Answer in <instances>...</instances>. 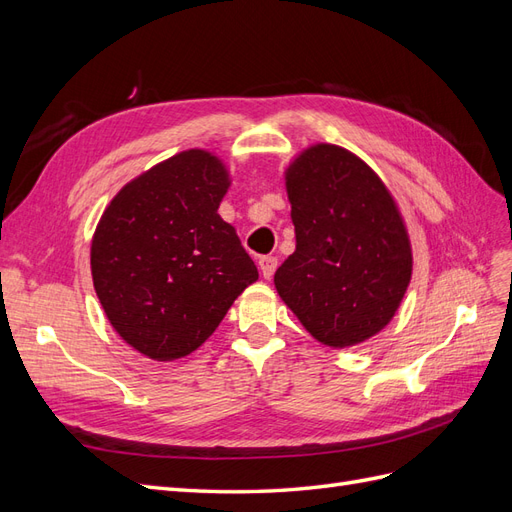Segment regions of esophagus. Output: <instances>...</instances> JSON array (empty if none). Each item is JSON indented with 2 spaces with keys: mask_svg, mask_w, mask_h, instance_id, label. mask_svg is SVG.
<instances>
[{
  "mask_svg": "<svg viewBox=\"0 0 512 512\" xmlns=\"http://www.w3.org/2000/svg\"><path fill=\"white\" fill-rule=\"evenodd\" d=\"M258 265H260L262 277H265V280H271L275 269H277V258H275V256H262V258L258 260Z\"/></svg>",
  "mask_w": 512,
  "mask_h": 512,
  "instance_id": "1",
  "label": "esophagus"
}]
</instances>
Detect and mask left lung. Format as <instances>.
I'll list each match as a JSON object with an SVG mask.
<instances>
[{
    "mask_svg": "<svg viewBox=\"0 0 512 512\" xmlns=\"http://www.w3.org/2000/svg\"><path fill=\"white\" fill-rule=\"evenodd\" d=\"M294 250L275 288L318 342L344 348L384 329L404 299L412 252L389 190L335 145L303 151L286 173Z\"/></svg>",
    "mask_w": 512,
    "mask_h": 512,
    "instance_id": "1",
    "label": "left lung"
}]
</instances>
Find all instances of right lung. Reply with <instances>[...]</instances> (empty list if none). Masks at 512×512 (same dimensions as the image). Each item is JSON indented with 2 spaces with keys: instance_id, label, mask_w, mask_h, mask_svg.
<instances>
[{
  "instance_id": "right-lung-1",
  "label": "right lung",
  "mask_w": 512,
  "mask_h": 512,
  "mask_svg": "<svg viewBox=\"0 0 512 512\" xmlns=\"http://www.w3.org/2000/svg\"><path fill=\"white\" fill-rule=\"evenodd\" d=\"M222 162L190 149L130 181L91 241V275L106 318L149 359L194 352L232 301L258 280L254 260L218 207Z\"/></svg>"
}]
</instances>
